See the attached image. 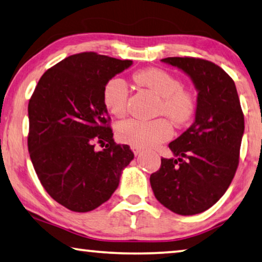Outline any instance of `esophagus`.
<instances>
[{
  "label": "esophagus",
  "instance_id": "1",
  "mask_svg": "<svg viewBox=\"0 0 262 262\" xmlns=\"http://www.w3.org/2000/svg\"><path fill=\"white\" fill-rule=\"evenodd\" d=\"M130 149L133 150V153H134L135 155H139V154H141V153H142V149H141V148H139V147L132 146V147H130Z\"/></svg>",
  "mask_w": 262,
  "mask_h": 262
}]
</instances>
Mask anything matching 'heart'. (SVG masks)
<instances>
[{
  "label": "heart",
  "instance_id": "b5f03b06",
  "mask_svg": "<svg viewBox=\"0 0 262 262\" xmlns=\"http://www.w3.org/2000/svg\"><path fill=\"white\" fill-rule=\"evenodd\" d=\"M136 83L149 89L160 97L159 114L166 115L178 126H183L193 118L196 102L189 91L182 88L181 81L159 68L140 70L133 75ZM129 91L122 79L112 77L103 87L102 101L112 115L122 118L127 112ZM173 134L171 124L166 119L141 121L130 119L121 122L116 128L120 141L139 148L154 147L165 142Z\"/></svg>",
  "mask_w": 262,
  "mask_h": 262
}]
</instances>
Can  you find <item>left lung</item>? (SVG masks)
<instances>
[{
	"label": "left lung",
	"mask_w": 262,
	"mask_h": 262,
	"mask_svg": "<svg viewBox=\"0 0 262 262\" xmlns=\"http://www.w3.org/2000/svg\"><path fill=\"white\" fill-rule=\"evenodd\" d=\"M162 62L188 74L198 89L194 123L169 143L178 159H161L150 175L155 198L171 212L194 215L220 200L239 166L244 113L232 77L199 57H166Z\"/></svg>",
	"instance_id": "left-lung-1"
}]
</instances>
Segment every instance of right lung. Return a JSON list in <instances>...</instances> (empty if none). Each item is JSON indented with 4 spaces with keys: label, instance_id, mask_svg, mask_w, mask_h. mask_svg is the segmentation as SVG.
Wrapping results in <instances>:
<instances>
[{
    "label": "right lung",
    "instance_id": "obj_1",
    "mask_svg": "<svg viewBox=\"0 0 262 262\" xmlns=\"http://www.w3.org/2000/svg\"><path fill=\"white\" fill-rule=\"evenodd\" d=\"M133 61L94 52L66 57L41 76L28 103V150L38 180L69 210L109 200L134 154L113 140L102 101L106 82ZM106 147L96 152L95 144Z\"/></svg>",
    "mask_w": 262,
    "mask_h": 262
}]
</instances>
